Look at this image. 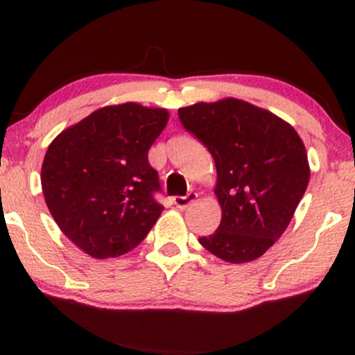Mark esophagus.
Wrapping results in <instances>:
<instances>
[{
    "mask_svg": "<svg viewBox=\"0 0 355 355\" xmlns=\"http://www.w3.org/2000/svg\"><path fill=\"white\" fill-rule=\"evenodd\" d=\"M197 193L196 192H189L187 196H184V197H174L173 200H174V205H176L179 210H186V208L189 207V205H192L193 202L197 200Z\"/></svg>",
    "mask_w": 355,
    "mask_h": 355,
    "instance_id": "34e87169",
    "label": "esophagus"
}]
</instances>
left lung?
Here are the masks:
<instances>
[{"mask_svg":"<svg viewBox=\"0 0 355 355\" xmlns=\"http://www.w3.org/2000/svg\"><path fill=\"white\" fill-rule=\"evenodd\" d=\"M178 113L216 164L221 223L198 242L231 263L259 259L283 236L309 186L299 134L276 114L237 98L196 103Z\"/></svg>","mask_w":355,"mask_h":355,"instance_id":"obj_1","label":"left lung"}]
</instances>
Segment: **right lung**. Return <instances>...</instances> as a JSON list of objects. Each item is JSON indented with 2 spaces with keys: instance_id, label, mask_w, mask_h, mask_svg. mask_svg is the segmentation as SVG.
Segmentation results:
<instances>
[{
  "instance_id": "right-lung-1",
  "label": "right lung",
  "mask_w": 355,
  "mask_h": 355,
  "mask_svg": "<svg viewBox=\"0 0 355 355\" xmlns=\"http://www.w3.org/2000/svg\"><path fill=\"white\" fill-rule=\"evenodd\" d=\"M169 119L163 108L105 106L62 130L42 164V191L60 230L94 259L119 257L162 215L148 150Z\"/></svg>"
}]
</instances>
